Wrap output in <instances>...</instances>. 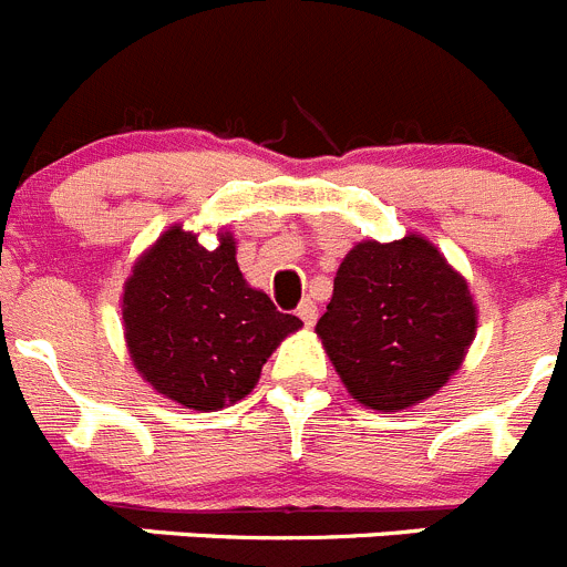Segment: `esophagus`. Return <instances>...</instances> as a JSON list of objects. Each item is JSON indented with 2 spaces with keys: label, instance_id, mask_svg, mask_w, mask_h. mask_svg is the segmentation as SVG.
Wrapping results in <instances>:
<instances>
[{
  "label": "esophagus",
  "instance_id": "esophagus-1",
  "mask_svg": "<svg viewBox=\"0 0 567 567\" xmlns=\"http://www.w3.org/2000/svg\"><path fill=\"white\" fill-rule=\"evenodd\" d=\"M296 316H299V319L305 321V327H313L316 324V316H319V308H316V301H310V299L301 301L299 308H296Z\"/></svg>",
  "mask_w": 567,
  "mask_h": 567
}]
</instances>
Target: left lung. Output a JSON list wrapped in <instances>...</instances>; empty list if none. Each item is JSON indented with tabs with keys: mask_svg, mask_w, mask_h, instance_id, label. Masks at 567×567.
<instances>
[{
	"mask_svg": "<svg viewBox=\"0 0 567 567\" xmlns=\"http://www.w3.org/2000/svg\"><path fill=\"white\" fill-rule=\"evenodd\" d=\"M475 327L467 279L409 231L349 248L316 336L349 396L389 414L433 396L462 369Z\"/></svg>",
	"mask_w": 567,
	"mask_h": 567,
	"instance_id": "left-lung-1",
	"label": "left lung"
}]
</instances>
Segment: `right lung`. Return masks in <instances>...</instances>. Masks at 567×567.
<instances>
[{
	"mask_svg": "<svg viewBox=\"0 0 567 567\" xmlns=\"http://www.w3.org/2000/svg\"><path fill=\"white\" fill-rule=\"evenodd\" d=\"M198 237L182 224L167 226L136 257L120 305L142 380L206 414L251 394L262 363L301 321L246 282L231 231L218 229L215 248Z\"/></svg>",
	"mask_w": 567,
	"mask_h": 567,
	"instance_id": "obj_1",
	"label": "right lung"
}]
</instances>
